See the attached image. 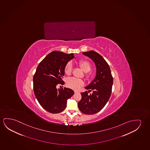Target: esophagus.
<instances>
[{
  "instance_id": "obj_1",
  "label": "esophagus",
  "mask_w": 150,
  "mask_h": 150,
  "mask_svg": "<svg viewBox=\"0 0 150 150\" xmlns=\"http://www.w3.org/2000/svg\"><path fill=\"white\" fill-rule=\"evenodd\" d=\"M74 92L75 93H79V91H77V90H74Z\"/></svg>"
}]
</instances>
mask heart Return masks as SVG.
Masks as SVG:
<instances>
[{"label":"heart","instance_id":"obj_1","mask_svg":"<svg viewBox=\"0 0 150 150\" xmlns=\"http://www.w3.org/2000/svg\"><path fill=\"white\" fill-rule=\"evenodd\" d=\"M79 67L85 72V76L86 79H90L92 74L89 71L91 69V65L90 63L86 60H80L78 62ZM73 70V65L71 63L68 62L67 63L64 68L65 74L67 75H70ZM84 82L81 79L76 78H69L67 79V85L68 87L73 89H78L79 88L83 85Z\"/></svg>","mask_w":150,"mask_h":150}]
</instances>
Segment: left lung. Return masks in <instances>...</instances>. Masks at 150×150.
<instances>
[{"instance_id":"1","label":"left lung","mask_w":150,"mask_h":150,"mask_svg":"<svg viewBox=\"0 0 150 150\" xmlns=\"http://www.w3.org/2000/svg\"><path fill=\"white\" fill-rule=\"evenodd\" d=\"M94 62L96 67V76L92 82L86 86L87 91L81 93V99L78 103L79 110L82 113L92 115L101 111L109 100L112 92L113 79L111 69L106 61L101 55L90 51L83 53Z\"/></svg>"}]
</instances>
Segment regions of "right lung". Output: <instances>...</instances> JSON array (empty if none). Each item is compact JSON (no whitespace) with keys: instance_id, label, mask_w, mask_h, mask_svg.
I'll return each mask as SVG.
<instances>
[{"instance_id":"right-lung-1","label":"right lung","mask_w":150,"mask_h":150,"mask_svg":"<svg viewBox=\"0 0 150 150\" xmlns=\"http://www.w3.org/2000/svg\"><path fill=\"white\" fill-rule=\"evenodd\" d=\"M74 58L73 53L54 51L37 67L33 77L35 96L40 105L49 113L56 114L63 111L67 100L74 94V91L69 88H57L59 84L64 85L62 78L65 67Z\"/></svg>"}]
</instances>
